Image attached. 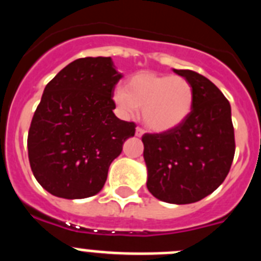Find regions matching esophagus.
Here are the masks:
<instances>
[{"label":"esophagus","instance_id":"34e87169","mask_svg":"<svg viewBox=\"0 0 261 261\" xmlns=\"http://www.w3.org/2000/svg\"><path fill=\"white\" fill-rule=\"evenodd\" d=\"M144 133H145V130L142 128H140V126H137V128H136V136H137V137H142V136H144Z\"/></svg>","mask_w":261,"mask_h":261}]
</instances>
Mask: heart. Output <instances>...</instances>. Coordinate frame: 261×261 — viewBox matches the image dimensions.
I'll return each instance as SVG.
<instances>
[{
    "label": "heart",
    "instance_id": "b5f03b06",
    "mask_svg": "<svg viewBox=\"0 0 261 261\" xmlns=\"http://www.w3.org/2000/svg\"><path fill=\"white\" fill-rule=\"evenodd\" d=\"M117 111L129 117L142 110L145 125L162 133L180 126L192 112L195 91L188 80L179 75L141 71L126 81L125 89L112 94Z\"/></svg>",
    "mask_w": 261,
    "mask_h": 261
}]
</instances>
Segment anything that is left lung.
<instances>
[{"label": "left lung", "mask_w": 261, "mask_h": 261, "mask_svg": "<svg viewBox=\"0 0 261 261\" xmlns=\"http://www.w3.org/2000/svg\"><path fill=\"white\" fill-rule=\"evenodd\" d=\"M191 82L195 102L180 126L142 136L147 190L170 204H191L225 180L235 153L231 107L221 90L193 70H177Z\"/></svg>", "instance_id": "obj_1"}]
</instances>
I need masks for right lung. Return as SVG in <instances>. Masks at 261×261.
I'll return each mask as SVG.
<instances>
[{
  "mask_svg": "<svg viewBox=\"0 0 261 261\" xmlns=\"http://www.w3.org/2000/svg\"><path fill=\"white\" fill-rule=\"evenodd\" d=\"M121 73L111 57L70 62L45 86L27 138L30 166L45 191L62 199L100 192L110 165L136 124L115 116Z\"/></svg>",
  "mask_w": 261,
  "mask_h": 261,
  "instance_id": "right-lung-1",
  "label": "right lung"
}]
</instances>
